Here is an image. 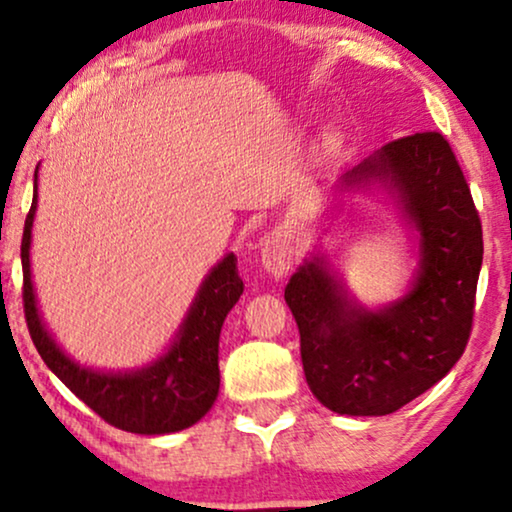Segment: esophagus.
<instances>
[{"label":"esophagus","instance_id":"1","mask_svg":"<svg viewBox=\"0 0 512 512\" xmlns=\"http://www.w3.org/2000/svg\"><path fill=\"white\" fill-rule=\"evenodd\" d=\"M261 265L275 280L287 277V272L294 265V247L287 232H270L261 240Z\"/></svg>","mask_w":512,"mask_h":512}]
</instances>
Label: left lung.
<instances>
[{
	"mask_svg": "<svg viewBox=\"0 0 512 512\" xmlns=\"http://www.w3.org/2000/svg\"><path fill=\"white\" fill-rule=\"evenodd\" d=\"M383 188L418 242V268L397 301L367 308L317 251L284 289L301 334L305 381L324 407L386 416L433 388L466 350L482 268V225L449 143L437 131L383 145L338 181Z\"/></svg>",
	"mask_w": 512,
	"mask_h": 512,
	"instance_id": "1",
	"label": "left lung"
}]
</instances>
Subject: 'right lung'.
<instances>
[{
    "label": "right lung",
    "instance_id": "right-lung-1",
    "mask_svg": "<svg viewBox=\"0 0 512 512\" xmlns=\"http://www.w3.org/2000/svg\"><path fill=\"white\" fill-rule=\"evenodd\" d=\"M37 171L35 195H32L30 214L25 218L21 242L25 320L37 353L42 355L46 367L110 426L138 435H167L195 426L214 407L218 397V386H221L218 338L225 315L240 301L244 291L237 275L235 254H225L209 270L192 298L176 338L157 360L131 371L82 367L46 329L32 287L30 244L37 211Z\"/></svg>",
    "mask_w": 512,
    "mask_h": 512
}]
</instances>
